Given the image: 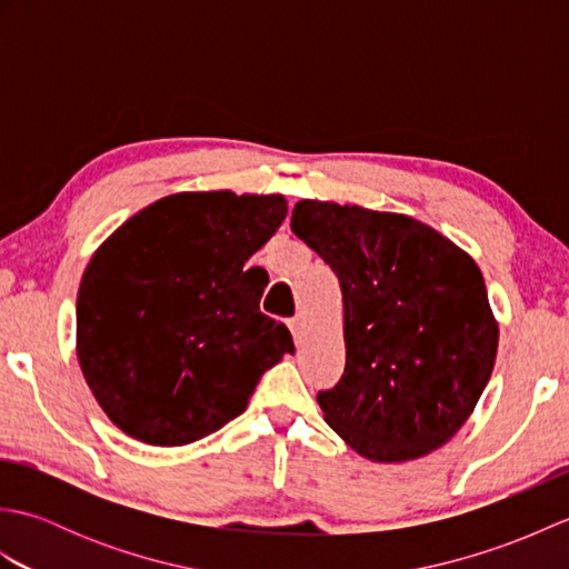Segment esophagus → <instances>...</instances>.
Returning <instances> with one entry per match:
<instances>
[{
	"label": "esophagus",
	"instance_id": "1",
	"mask_svg": "<svg viewBox=\"0 0 569 569\" xmlns=\"http://www.w3.org/2000/svg\"><path fill=\"white\" fill-rule=\"evenodd\" d=\"M288 328H291V332H293V340H296V345H300L303 342V337H306V330H308V325H306V318H293L291 322H288Z\"/></svg>",
	"mask_w": 569,
	"mask_h": 569
}]
</instances>
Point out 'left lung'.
Instances as JSON below:
<instances>
[{"label": "left lung", "mask_w": 569, "mask_h": 569, "mask_svg": "<svg viewBox=\"0 0 569 569\" xmlns=\"http://www.w3.org/2000/svg\"><path fill=\"white\" fill-rule=\"evenodd\" d=\"M291 229L340 278L347 365L325 422L371 462H408L465 426L499 349L485 276L408 214L300 200Z\"/></svg>", "instance_id": "obj_1"}]
</instances>
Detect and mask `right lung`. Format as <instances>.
I'll return each instance as SVG.
<instances>
[{
    "instance_id": "right-lung-1",
    "label": "right lung",
    "mask_w": 569,
    "mask_h": 569,
    "mask_svg": "<svg viewBox=\"0 0 569 569\" xmlns=\"http://www.w3.org/2000/svg\"><path fill=\"white\" fill-rule=\"evenodd\" d=\"M286 214L283 196L176 192L92 253L78 291V361L129 438L178 447L220 430L244 413L263 371L293 355L286 325L259 310L266 271H244Z\"/></svg>"
}]
</instances>
